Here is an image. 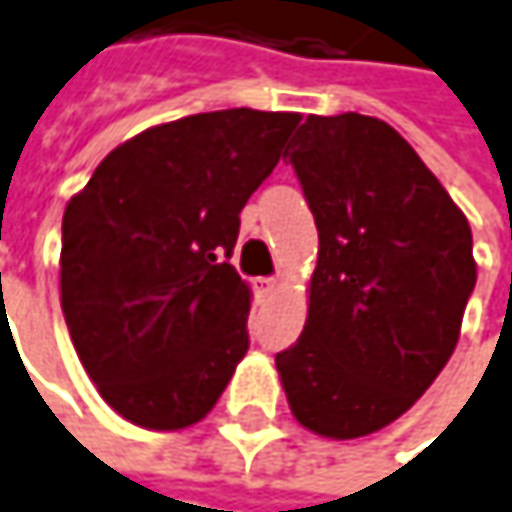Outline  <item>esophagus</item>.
Segmentation results:
<instances>
[{
	"label": "esophagus",
	"mask_w": 512,
	"mask_h": 512,
	"mask_svg": "<svg viewBox=\"0 0 512 512\" xmlns=\"http://www.w3.org/2000/svg\"><path fill=\"white\" fill-rule=\"evenodd\" d=\"M252 287H255L257 296L263 299V296H272V293H275L278 281H275V278H255V281H252Z\"/></svg>",
	"instance_id": "esophagus-1"
}]
</instances>
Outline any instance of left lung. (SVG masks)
<instances>
[{
    "label": "left lung",
    "instance_id": "8db88e82",
    "mask_svg": "<svg viewBox=\"0 0 512 512\" xmlns=\"http://www.w3.org/2000/svg\"><path fill=\"white\" fill-rule=\"evenodd\" d=\"M290 163L319 260L302 337L275 366L307 431L366 437L410 410L457 346L478 278L472 228L381 119L307 117Z\"/></svg>",
    "mask_w": 512,
    "mask_h": 512
}]
</instances>
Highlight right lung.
Returning a JSON list of instances; mask_svg holds the SVG:
<instances>
[{
  "instance_id": "right-lung-1",
  "label": "right lung",
  "mask_w": 512,
  "mask_h": 512,
  "mask_svg": "<svg viewBox=\"0 0 512 512\" xmlns=\"http://www.w3.org/2000/svg\"><path fill=\"white\" fill-rule=\"evenodd\" d=\"M299 114L228 108L117 146L61 225V307L102 398L128 422L205 419L249 351V287L228 263L240 210Z\"/></svg>"
}]
</instances>
